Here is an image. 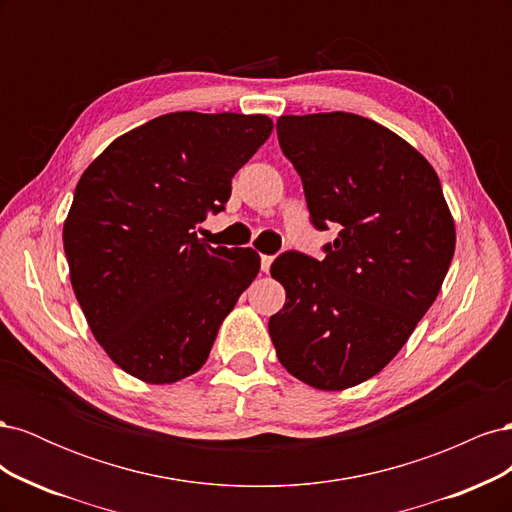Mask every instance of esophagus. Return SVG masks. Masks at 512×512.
Listing matches in <instances>:
<instances>
[{
	"instance_id": "esophagus-1",
	"label": "esophagus",
	"mask_w": 512,
	"mask_h": 512,
	"mask_svg": "<svg viewBox=\"0 0 512 512\" xmlns=\"http://www.w3.org/2000/svg\"><path fill=\"white\" fill-rule=\"evenodd\" d=\"M271 265H273V256H265V254H262V256H260V269H262V273H269Z\"/></svg>"
}]
</instances>
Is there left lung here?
Returning a JSON list of instances; mask_svg holds the SVG:
<instances>
[{"mask_svg": "<svg viewBox=\"0 0 512 512\" xmlns=\"http://www.w3.org/2000/svg\"><path fill=\"white\" fill-rule=\"evenodd\" d=\"M303 181L309 220L337 224L316 260L284 252L271 316L277 359L294 378L342 391L376 376L436 301L455 254V222L436 170L404 138L352 113L277 119Z\"/></svg>", "mask_w": 512, "mask_h": 512, "instance_id": "obj_1", "label": "left lung"}]
</instances>
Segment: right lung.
<instances>
[{"mask_svg": "<svg viewBox=\"0 0 512 512\" xmlns=\"http://www.w3.org/2000/svg\"><path fill=\"white\" fill-rule=\"evenodd\" d=\"M271 130L267 115L168 113L115 138L76 185L70 282L98 344L130 376H192L254 282V250L205 245L194 228L226 207L232 177Z\"/></svg>", "mask_w": 512, "mask_h": 512, "instance_id": "right-lung-1", "label": "right lung"}]
</instances>
